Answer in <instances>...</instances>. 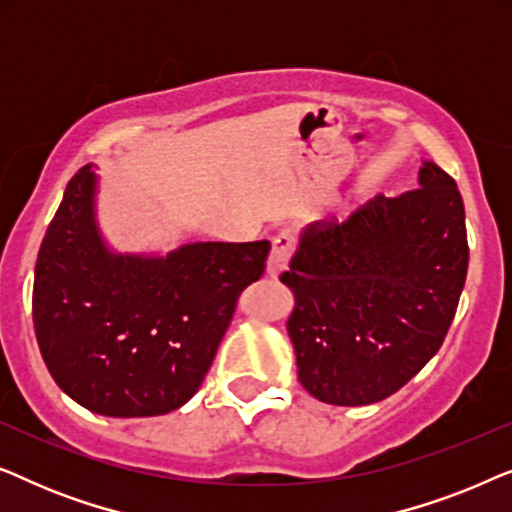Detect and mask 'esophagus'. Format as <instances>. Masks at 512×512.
Returning a JSON list of instances; mask_svg holds the SVG:
<instances>
[{"instance_id": "esophagus-1", "label": "esophagus", "mask_w": 512, "mask_h": 512, "mask_svg": "<svg viewBox=\"0 0 512 512\" xmlns=\"http://www.w3.org/2000/svg\"><path fill=\"white\" fill-rule=\"evenodd\" d=\"M296 244H298L296 235H293V230H289V228L279 230V233L272 237V249H270V258H268L270 275H279V272L286 270L293 251H296Z\"/></svg>"}]
</instances>
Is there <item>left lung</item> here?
<instances>
[{
  "label": "left lung",
  "mask_w": 512,
  "mask_h": 512,
  "mask_svg": "<svg viewBox=\"0 0 512 512\" xmlns=\"http://www.w3.org/2000/svg\"><path fill=\"white\" fill-rule=\"evenodd\" d=\"M466 270L464 200L436 163L419 170V188L312 223L282 272L296 293L300 384L331 405L396 394L443 345Z\"/></svg>",
  "instance_id": "8db88e82"
}]
</instances>
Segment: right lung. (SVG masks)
Returning a JSON list of instances; mask_svg holds the SVG:
<instances>
[{"label": "right lung", "instance_id": "1", "mask_svg": "<svg viewBox=\"0 0 512 512\" xmlns=\"http://www.w3.org/2000/svg\"><path fill=\"white\" fill-rule=\"evenodd\" d=\"M95 172L69 179L34 268L32 319L48 373L107 417L184 405L212 368L270 242H198L167 258L114 256L93 216Z\"/></svg>", "mask_w": 512, "mask_h": 512}]
</instances>
